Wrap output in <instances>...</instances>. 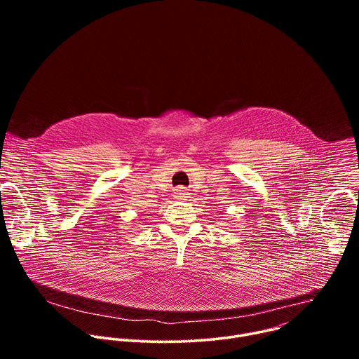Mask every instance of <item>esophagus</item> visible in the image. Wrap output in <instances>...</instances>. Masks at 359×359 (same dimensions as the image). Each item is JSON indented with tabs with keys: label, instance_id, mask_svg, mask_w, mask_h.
Masks as SVG:
<instances>
[{
	"label": "esophagus",
	"instance_id": "34e87169",
	"mask_svg": "<svg viewBox=\"0 0 359 359\" xmlns=\"http://www.w3.org/2000/svg\"><path fill=\"white\" fill-rule=\"evenodd\" d=\"M175 194H176V197L183 198V197H186L187 191H186V189H184V187H177V189H176V191H175Z\"/></svg>",
	"mask_w": 359,
	"mask_h": 359
}]
</instances>
